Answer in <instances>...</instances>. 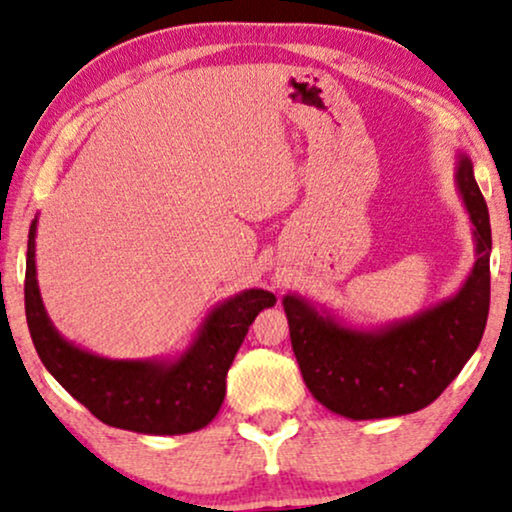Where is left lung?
<instances>
[{"label": "left lung", "mask_w": 512, "mask_h": 512, "mask_svg": "<svg viewBox=\"0 0 512 512\" xmlns=\"http://www.w3.org/2000/svg\"><path fill=\"white\" fill-rule=\"evenodd\" d=\"M456 189L472 224L475 264L451 297L383 326H354L302 295H283L302 378L328 411L352 420L416 413L475 354L489 316L491 226L465 153L456 158Z\"/></svg>", "instance_id": "1"}]
</instances>
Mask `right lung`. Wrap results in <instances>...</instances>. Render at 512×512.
Wrapping results in <instances>:
<instances>
[{
	"label": "right lung",
	"instance_id": "obj_1",
	"mask_svg": "<svg viewBox=\"0 0 512 512\" xmlns=\"http://www.w3.org/2000/svg\"><path fill=\"white\" fill-rule=\"evenodd\" d=\"M37 217L25 255V316L32 345L63 390L111 428L139 435H186L212 423L222 409L226 373L274 293L248 288L210 309L189 345L172 357L108 359L63 338L44 309L35 264Z\"/></svg>",
	"mask_w": 512,
	"mask_h": 512
}]
</instances>
